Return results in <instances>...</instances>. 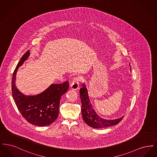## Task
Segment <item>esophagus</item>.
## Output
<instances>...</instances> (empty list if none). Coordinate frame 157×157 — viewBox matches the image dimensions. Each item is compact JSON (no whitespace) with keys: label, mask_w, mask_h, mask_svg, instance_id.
Returning <instances> with one entry per match:
<instances>
[{"label":"esophagus","mask_w":157,"mask_h":157,"mask_svg":"<svg viewBox=\"0 0 157 157\" xmlns=\"http://www.w3.org/2000/svg\"><path fill=\"white\" fill-rule=\"evenodd\" d=\"M80 81H81V78L79 77L74 78L72 84L71 85V88L72 90H78L79 86V82Z\"/></svg>","instance_id":"esophagus-1"}]
</instances>
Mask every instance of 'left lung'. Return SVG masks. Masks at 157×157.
I'll use <instances>...</instances> for the list:
<instances>
[{"label": "left lung", "instance_id": "8db88e82", "mask_svg": "<svg viewBox=\"0 0 157 157\" xmlns=\"http://www.w3.org/2000/svg\"><path fill=\"white\" fill-rule=\"evenodd\" d=\"M79 94L82 102V118L88 126L94 128H107L118 124L123 119L124 116L120 118L113 120H105L100 117L92 106L85 84L82 85V88L79 90Z\"/></svg>", "mask_w": 157, "mask_h": 157}]
</instances>
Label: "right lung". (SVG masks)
<instances>
[{"label": "right lung", "instance_id": "add662e5", "mask_svg": "<svg viewBox=\"0 0 157 157\" xmlns=\"http://www.w3.org/2000/svg\"><path fill=\"white\" fill-rule=\"evenodd\" d=\"M30 51L25 53L14 71L12 80V97L16 105L23 117L30 124L45 127L56 120L59 112L60 100L67 92L68 81L60 84H52L42 93L34 96L22 94L15 85L16 75L19 67L28 59Z\"/></svg>", "mask_w": 157, "mask_h": 157}]
</instances>
